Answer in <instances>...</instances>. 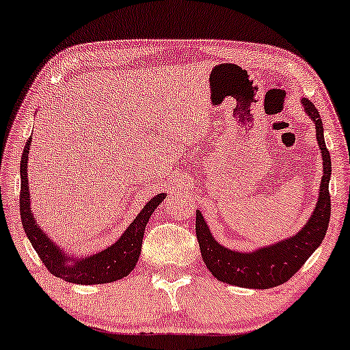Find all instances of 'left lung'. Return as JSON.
<instances>
[{
  "label": "left lung",
  "mask_w": 350,
  "mask_h": 350,
  "mask_svg": "<svg viewBox=\"0 0 350 350\" xmlns=\"http://www.w3.org/2000/svg\"><path fill=\"white\" fill-rule=\"evenodd\" d=\"M302 105L305 113L314 121L316 140L323 154V180L318 204L310 219L296 235L275 245L258 247L254 252H237L215 241L202 213L196 210V237L202 260L210 273L224 284L255 290H268L285 284L302 268L324 240L330 219L329 180L332 160L324 142V127L319 112L314 109L313 103L305 98H302Z\"/></svg>",
  "instance_id": "1"
}]
</instances>
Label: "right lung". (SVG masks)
<instances>
[{"mask_svg":"<svg viewBox=\"0 0 350 350\" xmlns=\"http://www.w3.org/2000/svg\"><path fill=\"white\" fill-rule=\"evenodd\" d=\"M31 142L32 137L26 140L25 151L21 154L20 160V215L26 235L43 265L55 277L77 285L110 284V282L129 275L131 271L135 268L138 257H140L145 227L154 210L166 198L165 193L155 195L151 201L146 202L137 218L132 221L131 226L124 230V234L112 246L101 252L88 255L85 258L71 260V255L60 251V247L40 229L36 216L31 212L29 185H27V154H29Z\"/></svg>","mask_w":350,"mask_h":350,"instance_id":"obj_1","label":"right lung"}]
</instances>
